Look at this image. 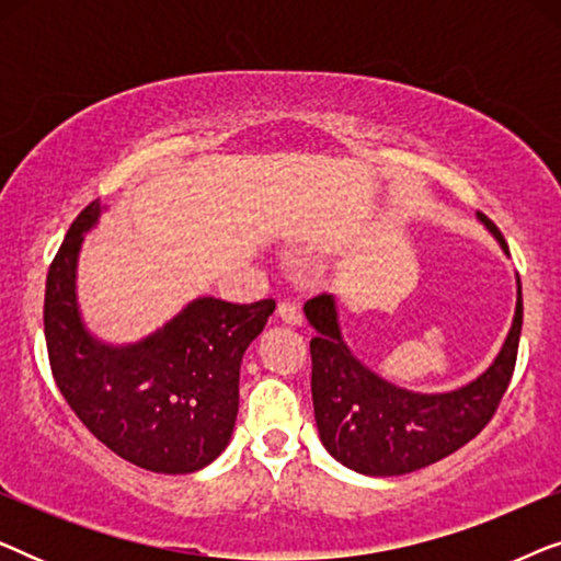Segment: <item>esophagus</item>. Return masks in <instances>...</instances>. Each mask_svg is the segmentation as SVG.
Masks as SVG:
<instances>
[{
	"label": "esophagus",
	"instance_id": "esophagus-1",
	"mask_svg": "<svg viewBox=\"0 0 561 561\" xmlns=\"http://www.w3.org/2000/svg\"><path fill=\"white\" fill-rule=\"evenodd\" d=\"M278 319L283 321V324H288V327H298L304 321V317H301V311L296 309L294 304H288V301H280L278 304Z\"/></svg>",
	"mask_w": 561,
	"mask_h": 561
}]
</instances>
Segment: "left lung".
<instances>
[{"mask_svg": "<svg viewBox=\"0 0 561 561\" xmlns=\"http://www.w3.org/2000/svg\"><path fill=\"white\" fill-rule=\"evenodd\" d=\"M478 219L508 252L501 229L485 214L478 211ZM304 313L317 329L311 340V396L321 444L350 470L390 478L449 457L493 419L516 367L524 298L518 280L511 332L493 365L449 393H413L359 363L342 340L334 296L311 298Z\"/></svg>", "mask_w": 561, "mask_h": 561, "instance_id": "left-lung-1", "label": "left lung"}]
</instances>
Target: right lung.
<instances>
[{
	"instance_id": "1",
	"label": "right lung",
	"mask_w": 561,
	"mask_h": 561,
	"mask_svg": "<svg viewBox=\"0 0 561 561\" xmlns=\"http://www.w3.org/2000/svg\"><path fill=\"white\" fill-rule=\"evenodd\" d=\"M99 214L102 206L91 202L76 217L48 271L43 321L53 378L81 424L114 455L150 472H196L227 449L240 409L242 355L275 301L204 296L140 342L114 347L96 340L76 301V265Z\"/></svg>"
}]
</instances>
